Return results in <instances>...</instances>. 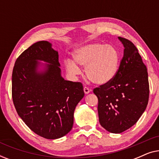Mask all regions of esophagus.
Segmentation results:
<instances>
[{"instance_id":"obj_1","label":"esophagus","mask_w":159,"mask_h":159,"mask_svg":"<svg viewBox=\"0 0 159 159\" xmlns=\"http://www.w3.org/2000/svg\"><path fill=\"white\" fill-rule=\"evenodd\" d=\"M84 92L85 94H88V93L90 92V90L88 88V87H84Z\"/></svg>"}]
</instances>
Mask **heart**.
<instances>
[{
	"instance_id": "b5f03b06",
	"label": "heart",
	"mask_w": 159,
	"mask_h": 159,
	"mask_svg": "<svg viewBox=\"0 0 159 159\" xmlns=\"http://www.w3.org/2000/svg\"><path fill=\"white\" fill-rule=\"evenodd\" d=\"M72 56L74 61L71 59L65 61L66 70L71 76L80 73L75 62L84 66L87 78L95 84L108 83L114 79L118 71L119 53L113 45L102 43L82 45L74 51Z\"/></svg>"
}]
</instances>
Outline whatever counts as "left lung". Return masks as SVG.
Wrapping results in <instances>:
<instances>
[{
    "mask_svg": "<svg viewBox=\"0 0 159 159\" xmlns=\"http://www.w3.org/2000/svg\"><path fill=\"white\" fill-rule=\"evenodd\" d=\"M125 47L118 71L111 81L93 90L98 99L99 121L111 133L132 127L148 103L149 83L146 66L131 41L119 37Z\"/></svg>",
    "mask_w": 159,
    "mask_h": 159,
    "instance_id": "left-lung-1",
    "label": "left lung"
}]
</instances>
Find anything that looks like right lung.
<instances>
[{
    "label": "right lung",
    "instance_id": "add662e5",
    "mask_svg": "<svg viewBox=\"0 0 159 159\" xmlns=\"http://www.w3.org/2000/svg\"><path fill=\"white\" fill-rule=\"evenodd\" d=\"M39 60L46 62L43 70ZM58 51L39 41L17 58L12 72V98L17 114L32 131L46 139H58L71 131L74 112L84 97L81 82L61 75Z\"/></svg>",
    "mask_w": 159,
    "mask_h": 159
}]
</instances>
